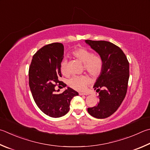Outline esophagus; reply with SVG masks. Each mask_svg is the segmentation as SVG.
I'll return each mask as SVG.
<instances>
[{
    "instance_id": "1",
    "label": "esophagus",
    "mask_w": 150,
    "mask_h": 150,
    "mask_svg": "<svg viewBox=\"0 0 150 150\" xmlns=\"http://www.w3.org/2000/svg\"><path fill=\"white\" fill-rule=\"evenodd\" d=\"M79 94L80 95V96H83V95H84V96H86V95H88V93H83V92H79Z\"/></svg>"
}]
</instances>
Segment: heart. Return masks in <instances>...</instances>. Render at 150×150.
<instances>
[{
  "mask_svg": "<svg viewBox=\"0 0 150 150\" xmlns=\"http://www.w3.org/2000/svg\"><path fill=\"white\" fill-rule=\"evenodd\" d=\"M72 55L75 58L83 62L84 69L90 75L96 77L102 73L103 67V60L102 56L92 52L86 48H79L72 52ZM60 70L64 75H68L67 62L64 59L61 62ZM89 82L86 75H75L68 80V85L71 88L78 91H84Z\"/></svg>",
  "mask_w": 150,
  "mask_h": 150,
  "instance_id": "1",
  "label": "heart"
}]
</instances>
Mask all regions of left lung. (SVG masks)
Masks as SVG:
<instances>
[{"mask_svg": "<svg viewBox=\"0 0 150 150\" xmlns=\"http://www.w3.org/2000/svg\"><path fill=\"white\" fill-rule=\"evenodd\" d=\"M85 42L103 60L102 71L94 86L99 92V102L87 110L94 117L104 119L117 110L126 96L129 63L121 49L113 43L105 40H86Z\"/></svg>", "mask_w": 150, "mask_h": 150, "instance_id": "8db88e82", "label": "left lung"}]
</instances>
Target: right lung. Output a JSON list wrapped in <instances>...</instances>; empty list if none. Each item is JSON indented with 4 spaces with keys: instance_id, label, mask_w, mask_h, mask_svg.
<instances>
[{
    "instance_id": "1",
    "label": "right lung",
    "mask_w": 150,
    "mask_h": 150,
    "mask_svg": "<svg viewBox=\"0 0 150 150\" xmlns=\"http://www.w3.org/2000/svg\"><path fill=\"white\" fill-rule=\"evenodd\" d=\"M64 46L54 42L45 45L35 53L29 69V84L33 98L43 113L52 117H60L69 110L70 102L79 94L67 87L58 93L56 86H66L62 81L60 64L64 58Z\"/></svg>"
}]
</instances>
